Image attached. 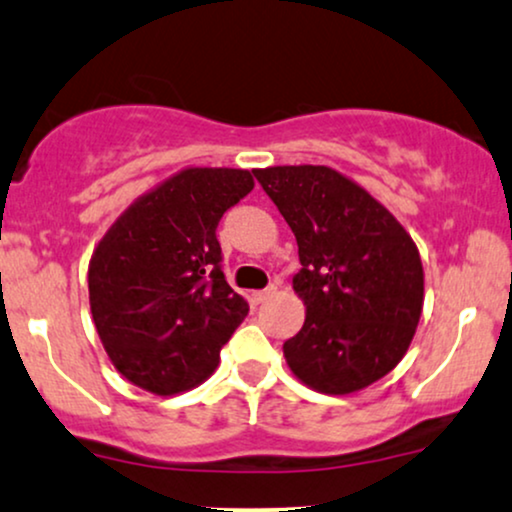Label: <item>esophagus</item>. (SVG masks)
Segmentation results:
<instances>
[{"mask_svg": "<svg viewBox=\"0 0 512 512\" xmlns=\"http://www.w3.org/2000/svg\"><path fill=\"white\" fill-rule=\"evenodd\" d=\"M274 295H276V286H269V288H264V290H257V293H252V302L262 304V302H267L269 297H274Z\"/></svg>", "mask_w": 512, "mask_h": 512, "instance_id": "34e87169", "label": "esophagus"}]
</instances>
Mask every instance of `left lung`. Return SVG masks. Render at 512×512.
<instances>
[{
  "label": "left lung",
  "instance_id": "left-lung-1",
  "mask_svg": "<svg viewBox=\"0 0 512 512\" xmlns=\"http://www.w3.org/2000/svg\"><path fill=\"white\" fill-rule=\"evenodd\" d=\"M293 229L302 269L293 278L307 316L283 354L316 392L364 390L409 349L423 312L416 243L371 193L323 165L255 170Z\"/></svg>",
  "mask_w": 512,
  "mask_h": 512
}]
</instances>
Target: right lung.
Wrapping results in <instances>:
<instances>
[{
  "label": "right lung",
  "instance_id": "add662e5",
  "mask_svg": "<svg viewBox=\"0 0 512 512\" xmlns=\"http://www.w3.org/2000/svg\"><path fill=\"white\" fill-rule=\"evenodd\" d=\"M252 186L248 170H181L134 200L96 245L89 304L129 383L177 394L217 368L250 309L224 278L217 226Z\"/></svg>",
  "mask_w": 512,
  "mask_h": 512
}]
</instances>
